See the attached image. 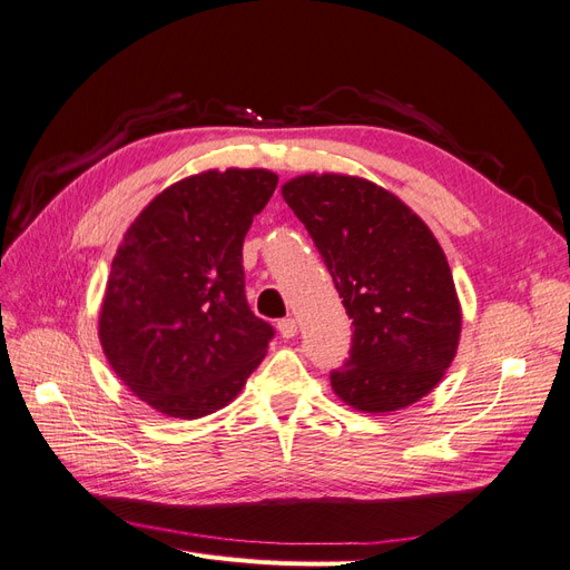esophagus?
Here are the masks:
<instances>
[{
  "label": "esophagus",
  "instance_id": "obj_1",
  "mask_svg": "<svg viewBox=\"0 0 570 570\" xmlns=\"http://www.w3.org/2000/svg\"><path fill=\"white\" fill-rule=\"evenodd\" d=\"M278 331H281V335H283L285 340L295 337V335H297V321H295V318H283V321H278Z\"/></svg>",
  "mask_w": 570,
  "mask_h": 570
}]
</instances>
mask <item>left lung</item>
<instances>
[{
  "label": "left lung",
  "mask_w": 570,
  "mask_h": 570,
  "mask_svg": "<svg viewBox=\"0 0 570 570\" xmlns=\"http://www.w3.org/2000/svg\"><path fill=\"white\" fill-rule=\"evenodd\" d=\"M283 199L312 235L352 318L350 358L331 373L344 404L390 413L433 390L456 356L461 306L425 223L364 178L308 174Z\"/></svg>",
  "instance_id": "left-lung-1"
}]
</instances>
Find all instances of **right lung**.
<instances>
[{"instance_id": "1", "label": "right lung", "mask_w": 570, "mask_h": 570, "mask_svg": "<svg viewBox=\"0 0 570 570\" xmlns=\"http://www.w3.org/2000/svg\"><path fill=\"white\" fill-rule=\"evenodd\" d=\"M278 176L204 170L154 197L111 262L99 342L124 385L170 419L230 404L262 364L271 323L245 297L243 243Z\"/></svg>"}]
</instances>
